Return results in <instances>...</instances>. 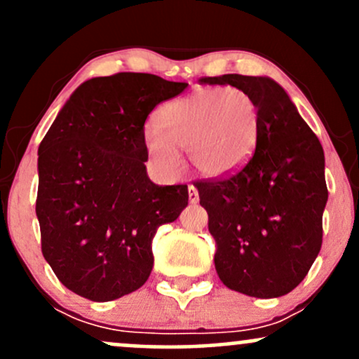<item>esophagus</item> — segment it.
Instances as JSON below:
<instances>
[{
  "instance_id": "esophagus-1",
  "label": "esophagus",
  "mask_w": 359,
  "mask_h": 359,
  "mask_svg": "<svg viewBox=\"0 0 359 359\" xmlns=\"http://www.w3.org/2000/svg\"><path fill=\"white\" fill-rule=\"evenodd\" d=\"M189 203L191 204H197L199 203V192L194 185H189Z\"/></svg>"
}]
</instances>
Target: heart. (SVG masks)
<instances>
[{
    "label": "heart",
    "mask_w": 359,
    "mask_h": 359,
    "mask_svg": "<svg viewBox=\"0 0 359 359\" xmlns=\"http://www.w3.org/2000/svg\"><path fill=\"white\" fill-rule=\"evenodd\" d=\"M258 106L240 88L201 89L163 104L156 126L143 130L147 154L167 174L180 170L177 148L189 151L197 172L222 177L248 162L257 145Z\"/></svg>",
    "instance_id": "1"
}]
</instances>
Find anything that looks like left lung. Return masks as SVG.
<instances>
[{
  "mask_svg": "<svg viewBox=\"0 0 359 359\" xmlns=\"http://www.w3.org/2000/svg\"><path fill=\"white\" fill-rule=\"evenodd\" d=\"M201 82L246 90L259 116L248 162L221 179L194 184L216 240V271L240 294L282 297L306 278L323 245V145L270 77L224 74Z\"/></svg>",
  "mask_w": 359,
  "mask_h": 359,
  "instance_id": "left-lung-1",
  "label": "left lung"
}]
</instances>
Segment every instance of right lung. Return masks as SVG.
Returning a JSON list of instances; mask_svg holds the SVG:
<instances>
[{"label": "right lung", "mask_w": 359, "mask_h": 359, "mask_svg": "<svg viewBox=\"0 0 359 359\" xmlns=\"http://www.w3.org/2000/svg\"><path fill=\"white\" fill-rule=\"evenodd\" d=\"M187 86L140 72L94 77L74 90L40 143L42 253L74 294L108 302L150 277L151 240L179 217L189 191L148 179L143 130L155 106Z\"/></svg>", "instance_id": "obj_1"}]
</instances>
